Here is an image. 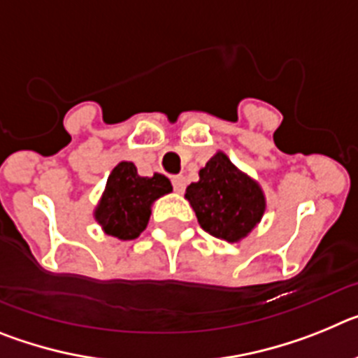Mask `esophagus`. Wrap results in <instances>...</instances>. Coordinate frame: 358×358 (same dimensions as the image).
<instances>
[{"label": "esophagus", "mask_w": 358, "mask_h": 358, "mask_svg": "<svg viewBox=\"0 0 358 358\" xmlns=\"http://www.w3.org/2000/svg\"><path fill=\"white\" fill-rule=\"evenodd\" d=\"M172 185H173V189H176L177 194H182V192H185V188H186L185 177H173Z\"/></svg>", "instance_id": "34e87169"}]
</instances>
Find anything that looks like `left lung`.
<instances>
[{"instance_id": "8db88e82", "label": "left lung", "mask_w": 358, "mask_h": 358, "mask_svg": "<svg viewBox=\"0 0 358 358\" xmlns=\"http://www.w3.org/2000/svg\"><path fill=\"white\" fill-rule=\"evenodd\" d=\"M201 227L226 242H240L251 233L267 208L262 186L231 163L222 150L199 170V181L185 194Z\"/></svg>"}]
</instances>
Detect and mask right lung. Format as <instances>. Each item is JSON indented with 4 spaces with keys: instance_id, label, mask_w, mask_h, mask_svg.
I'll return each instance as SVG.
<instances>
[{
    "instance_id": "right-lung-1",
    "label": "right lung",
    "mask_w": 358,
    "mask_h": 358,
    "mask_svg": "<svg viewBox=\"0 0 358 358\" xmlns=\"http://www.w3.org/2000/svg\"><path fill=\"white\" fill-rule=\"evenodd\" d=\"M170 192L172 185L163 173L141 177L134 163L122 161L107 177L106 189L94 208V220L106 235L120 240L138 238L147 227L154 201Z\"/></svg>"
}]
</instances>
